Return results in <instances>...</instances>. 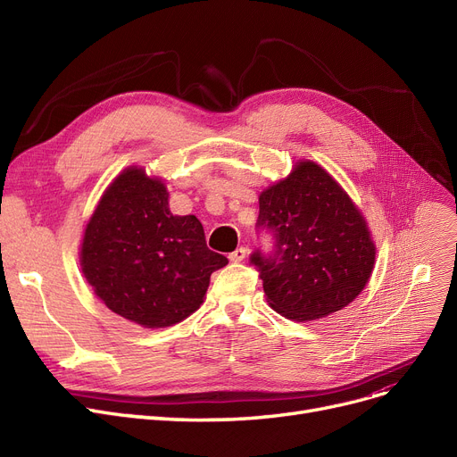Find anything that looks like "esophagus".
<instances>
[{
    "label": "esophagus",
    "instance_id": "1",
    "mask_svg": "<svg viewBox=\"0 0 457 457\" xmlns=\"http://www.w3.org/2000/svg\"><path fill=\"white\" fill-rule=\"evenodd\" d=\"M246 255H248V248L241 246V248H237L233 253H229V261L231 262H241V261L246 259Z\"/></svg>",
    "mask_w": 457,
    "mask_h": 457
}]
</instances>
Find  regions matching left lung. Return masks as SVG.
I'll list each match as a JSON object with an SVG mask.
<instances>
[{
    "label": "left lung",
    "mask_w": 457,
    "mask_h": 457,
    "mask_svg": "<svg viewBox=\"0 0 457 457\" xmlns=\"http://www.w3.org/2000/svg\"><path fill=\"white\" fill-rule=\"evenodd\" d=\"M259 226L276 235V250L252 255L269 305L289 320L337 313L369 283L376 243L348 192L326 168L300 159L291 174L259 195Z\"/></svg>",
    "instance_id": "left-lung-1"
}]
</instances>
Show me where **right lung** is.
Wrapping results in <instances>:
<instances>
[{
  "label": "right lung",
  "mask_w": 457,
  "mask_h": 457,
  "mask_svg": "<svg viewBox=\"0 0 457 457\" xmlns=\"http://www.w3.org/2000/svg\"><path fill=\"white\" fill-rule=\"evenodd\" d=\"M79 265L112 313L159 329L195 313L211 274L228 259L207 248L195 214H172L164 179L131 164L107 185L87 220Z\"/></svg>",
  "instance_id": "1"
}]
</instances>
